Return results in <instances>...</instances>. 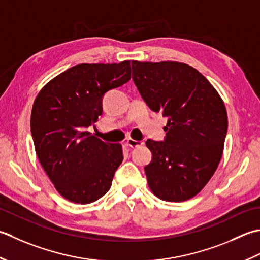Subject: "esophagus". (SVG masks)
<instances>
[{"instance_id": "esophagus-1", "label": "esophagus", "mask_w": 260, "mask_h": 260, "mask_svg": "<svg viewBox=\"0 0 260 260\" xmlns=\"http://www.w3.org/2000/svg\"><path fill=\"white\" fill-rule=\"evenodd\" d=\"M144 145V142L140 141V140H135V139H128L125 142V146L126 147H130V148H137V147H140Z\"/></svg>"}]
</instances>
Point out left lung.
Segmentation results:
<instances>
[{
	"instance_id": "8db88e82",
	"label": "left lung",
	"mask_w": 260,
	"mask_h": 260,
	"mask_svg": "<svg viewBox=\"0 0 260 260\" xmlns=\"http://www.w3.org/2000/svg\"><path fill=\"white\" fill-rule=\"evenodd\" d=\"M132 79L146 103L168 116L166 139H148L145 167L158 199L183 202L198 195L222 158L228 114L218 91L198 70L178 61L132 60Z\"/></svg>"
}]
</instances>
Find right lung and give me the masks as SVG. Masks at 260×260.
<instances>
[{"label": "right lung", "mask_w": 260, "mask_h": 260, "mask_svg": "<svg viewBox=\"0 0 260 260\" xmlns=\"http://www.w3.org/2000/svg\"><path fill=\"white\" fill-rule=\"evenodd\" d=\"M130 77V60L79 63L50 79L37 95L30 120L36 153L63 199L88 204L110 189L123 160L122 146L86 129L102 114L104 93Z\"/></svg>", "instance_id": "add662e5"}]
</instances>
